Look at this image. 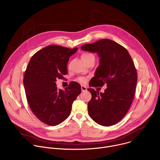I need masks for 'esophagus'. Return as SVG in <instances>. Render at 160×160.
Segmentation results:
<instances>
[{"mask_svg":"<svg viewBox=\"0 0 160 160\" xmlns=\"http://www.w3.org/2000/svg\"><path fill=\"white\" fill-rule=\"evenodd\" d=\"M81 89H82V92H83V91L87 90V87H86L85 86H84V85H82V86H81Z\"/></svg>","mask_w":160,"mask_h":160,"instance_id":"1","label":"esophagus"}]
</instances>
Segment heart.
Here are the masks:
<instances>
[{
    "label": "heart",
    "mask_w": 160,
    "mask_h": 160,
    "mask_svg": "<svg viewBox=\"0 0 160 160\" xmlns=\"http://www.w3.org/2000/svg\"><path fill=\"white\" fill-rule=\"evenodd\" d=\"M81 58H82V59L85 62L87 61H88V60H91V59H93V60H95V57L92 54H90V53H83L82 54L81 56ZM78 80L80 82H84L85 81V79L84 78H82V77H80L78 78Z\"/></svg>",
    "instance_id": "obj_1"
}]
</instances>
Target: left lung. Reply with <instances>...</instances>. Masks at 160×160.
<instances>
[{
	"mask_svg": "<svg viewBox=\"0 0 160 160\" xmlns=\"http://www.w3.org/2000/svg\"><path fill=\"white\" fill-rule=\"evenodd\" d=\"M81 49L99 57V66L90 87H107L100 94L87 89L92 94L88 103L89 115L99 125H115L125 117L134 96L138 77L132 58L121 45L107 38L85 44Z\"/></svg>",
	"mask_w": 160,
	"mask_h": 160,
	"instance_id": "8db88e82",
	"label": "left lung"
}]
</instances>
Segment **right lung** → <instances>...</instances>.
Segmentation results:
<instances>
[{
  "label": "right lung",
  "mask_w": 160,
  "mask_h": 160,
  "mask_svg": "<svg viewBox=\"0 0 160 160\" xmlns=\"http://www.w3.org/2000/svg\"><path fill=\"white\" fill-rule=\"evenodd\" d=\"M77 50L49 45L30 60L23 79L27 99L34 115L45 124L55 126L64 122L81 92L77 82H72L64 90L58 89L56 83L68 73V61Z\"/></svg>",
  "instance_id": "right-lung-1"
}]
</instances>
